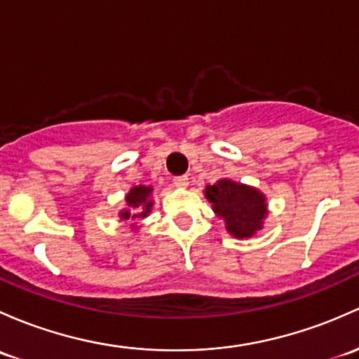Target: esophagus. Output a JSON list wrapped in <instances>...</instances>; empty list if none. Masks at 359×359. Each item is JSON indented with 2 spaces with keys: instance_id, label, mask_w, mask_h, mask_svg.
Wrapping results in <instances>:
<instances>
[{
  "instance_id": "obj_1",
  "label": "esophagus",
  "mask_w": 359,
  "mask_h": 359,
  "mask_svg": "<svg viewBox=\"0 0 359 359\" xmlns=\"http://www.w3.org/2000/svg\"><path fill=\"white\" fill-rule=\"evenodd\" d=\"M173 186L175 187H187L189 186V179L186 175H180V177H173Z\"/></svg>"
}]
</instances>
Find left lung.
Instances as JSON below:
<instances>
[{
	"label": "left lung",
	"instance_id": "8db88e82",
	"mask_svg": "<svg viewBox=\"0 0 359 359\" xmlns=\"http://www.w3.org/2000/svg\"><path fill=\"white\" fill-rule=\"evenodd\" d=\"M206 199L215 215L225 222V229L236 239H249L263 229L269 208L262 191L230 179H220L205 187Z\"/></svg>",
	"mask_w": 359,
	"mask_h": 359
}]
</instances>
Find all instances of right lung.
<instances>
[{
  "mask_svg": "<svg viewBox=\"0 0 359 359\" xmlns=\"http://www.w3.org/2000/svg\"><path fill=\"white\" fill-rule=\"evenodd\" d=\"M151 192L153 187L151 186H134L127 192L126 203L127 208L120 210L118 217L122 220H139V218H146L151 213L154 201L151 199ZM132 229H137L135 225H132Z\"/></svg>",
  "mask_w": 359,
  "mask_h": 359,
  "instance_id": "right-lung-1",
  "label": "right lung"
}]
</instances>
